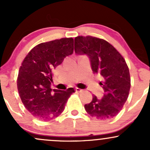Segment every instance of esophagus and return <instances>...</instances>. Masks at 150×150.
I'll return each instance as SVG.
<instances>
[{
  "mask_svg": "<svg viewBox=\"0 0 150 150\" xmlns=\"http://www.w3.org/2000/svg\"><path fill=\"white\" fill-rule=\"evenodd\" d=\"M75 90H76V92H81L83 91V89L78 88V87H76V88H75Z\"/></svg>",
  "mask_w": 150,
  "mask_h": 150,
  "instance_id": "1",
  "label": "esophagus"
}]
</instances>
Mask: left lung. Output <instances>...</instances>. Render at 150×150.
Segmentation results:
<instances>
[{
	"label": "left lung",
	"instance_id": "obj_1",
	"mask_svg": "<svg viewBox=\"0 0 150 150\" xmlns=\"http://www.w3.org/2000/svg\"><path fill=\"white\" fill-rule=\"evenodd\" d=\"M75 51L87 55L92 71L103 79L99 83L104 90L102 99L93 96L92 101L85 105L86 111L97 119L113 118L123 107L130 92V73L125 59L111 44L92 36L75 37Z\"/></svg>",
	"mask_w": 150,
	"mask_h": 150
}]
</instances>
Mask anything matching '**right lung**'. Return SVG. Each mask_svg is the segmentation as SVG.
Listing matches in <instances>:
<instances>
[{"instance_id":"obj_1","label":"right lung","mask_w":150,"mask_h":150,"mask_svg":"<svg viewBox=\"0 0 150 150\" xmlns=\"http://www.w3.org/2000/svg\"><path fill=\"white\" fill-rule=\"evenodd\" d=\"M73 38H62L42 43L34 47L22 61L17 85L20 99L34 117L51 120L63 112L73 88H51L52 70L73 53Z\"/></svg>"}]
</instances>
